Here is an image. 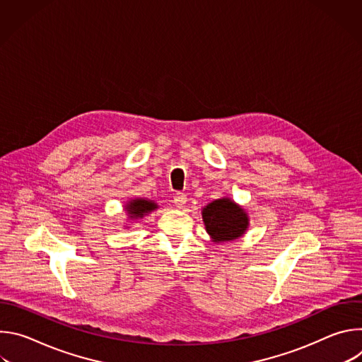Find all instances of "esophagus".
Instances as JSON below:
<instances>
[{"mask_svg":"<svg viewBox=\"0 0 362 362\" xmlns=\"http://www.w3.org/2000/svg\"><path fill=\"white\" fill-rule=\"evenodd\" d=\"M186 202H187V196L185 193H176L173 196V203H175V206H177V208H183Z\"/></svg>","mask_w":362,"mask_h":362,"instance_id":"34e87169","label":"esophagus"}]
</instances>
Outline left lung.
I'll list each match as a JSON object with an SVG mask.
<instances>
[{"instance_id": "obj_1", "label": "left lung", "mask_w": 362, "mask_h": 362, "mask_svg": "<svg viewBox=\"0 0 362 362\" xmlns=\"http://www.w3.org/2000/svg\"><path fill=\"white\" fill-rule=\"evenodd\" d=\"M204 229L212 242L223 243L242 238L249 228V215L243 206L223 196L212 200L202 209Z\"/></svg>"}]
</instances>
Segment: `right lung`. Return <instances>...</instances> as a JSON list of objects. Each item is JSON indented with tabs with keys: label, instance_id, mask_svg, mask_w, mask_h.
Returning a JSON list of instances; mask_svg holds the SVG:
<instances>
[{
	"label": "right lung",
	"instance_id": "obj_1",
	"mask_svg": "<svg viewBox=\"0 0 362 362\" xmlns=\"http://www.w3.org/2000/svg\"><path fill=\"white\" fill-rule=\"evenodd\" d=\"M156 209H159V204L154 200H150L146 197H132L124 203V211L127 214L129 222L143 219L144 216H147L148 214L154 212ZM124 228H130V226H124Z\"/></svg>",
	"mask_w": 362,
	"mask_h": 362
}]
</instances>
